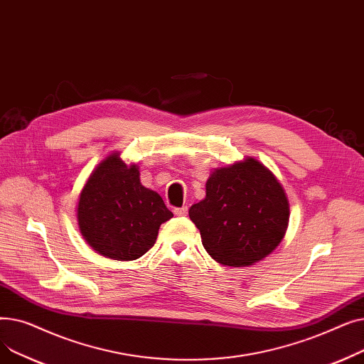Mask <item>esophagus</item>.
<instances>
[{"instance_id": "1", "label": "esophagus", "mask_w": 364, "mask_h": 364, "mask_svg": "<svg viewBox=\"0 0 364 364\" xmlns=\"http://www.w3.org/2000/svg\"><path fill=\"white\" fill-rule=\"evenodd\" d=\"M174 214L178 217H186L187 215V206H181V208H176Z\"/></svg>"}]
</instances>
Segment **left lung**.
<instances>
[{
	"instance_id": "obj_1",
	"label": "left lung",
	"mask_w": 364,
	"mask_h": 364,
	"mask_svg": "<svg viewBox=\"0 0 364 364\" xmlns=\"http://www.w3.org/2000/svg\"><path fill=\"white\" fill-rule=\"evenodd\" d=\"M206 252L215 261L251 265L276 250L289 221L280 183L250 158L217 169L206 181V198L188 209Z\"/></svg>"
}]
</instances>
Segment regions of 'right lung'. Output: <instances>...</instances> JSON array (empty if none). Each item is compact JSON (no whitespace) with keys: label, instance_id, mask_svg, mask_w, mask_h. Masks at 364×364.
Listing matches in <instances>:
<instances>
[{"label":"right lung","instance_id":"right-lung-1","mask_svg":"<svg viewBox=\"0 0 364 364\" xmlns=\"http://www.w3.org/2000/svg\"><path fill=\"white\" fill-rule=\"evenodd\" d=\"M172 218L162 198L140 183L136 165L119 155L103 161L90 176L78 203V224L85 240L99 254L131 261L155 245L159 227Z\"/></svg>","mask_w":364,"mask_h":364}]
</instances>
